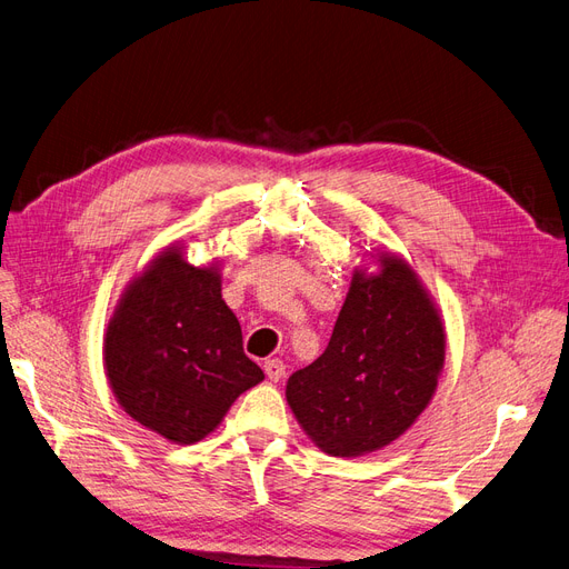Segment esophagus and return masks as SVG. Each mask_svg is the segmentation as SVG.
I'll return each instance as SVG.
<instances>
[{
	"label": "esophagus",
	"mask_w": 569,
	"mask_h": 569,
	"mask_svg": "<svg viewBox=\"0 0 569 569\" xmlns=\"http://www.w3.org/2000/svg\"><path fill=\"white\" fill-rule=\"evenodd\" d=\"M264 373L271 382H279L286 376V366L281 359H267L264 361Z\"/></svg>",
	"instance_id": "esophagus-1"
}]
</instances>
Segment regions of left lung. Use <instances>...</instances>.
<instances>
[{"instance_id":"left-lung-1","label":"left lung","mask_w":569,"mask_h":569,"mask_svg":"<svg viewBox=\"0 0 569 569\" xmlns=\"http://www.w3.org/2000/svg\"><path fill=\"white\" fill-rule=\"evenodd\" d=\"M445 350L442 317L413 267L378 252V271H355L328 347L288 378L286 399L321 451L371 453L426 411Z\"/></svg>"}]
</instances>
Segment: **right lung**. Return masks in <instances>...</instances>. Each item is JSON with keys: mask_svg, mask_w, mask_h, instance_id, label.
Instances as JSON below:
<instances>
[{"mask_svg": "<svg viewBox=\"0 0 569 569\" xmlns=\"http://www.w3.org/2000/svg\"><path fill=\"white\" fill-rule=\"evenodd\" d=\"M103 369L124 413L174 445L208 437L264 380L222 300L219 264H189L179 243L124 288L103 336Z\"/></svg>", "mask_w": 569, "mask_h": 569, "instance_id": "obj_1", "label": "right lung"}]
</instances>
